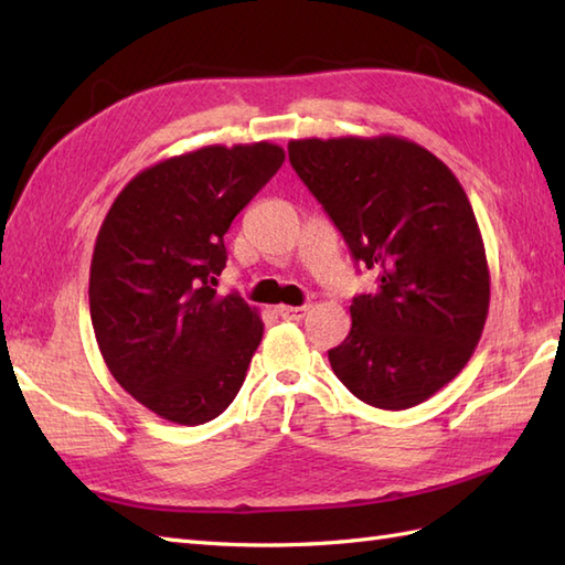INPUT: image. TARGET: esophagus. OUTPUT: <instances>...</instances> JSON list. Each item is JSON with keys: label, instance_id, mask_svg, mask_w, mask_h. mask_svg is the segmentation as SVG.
<instances>
[{"label": "esophagus", "instance_id": "34e87169", "mask_svg": "<svg viewBox=\"0 0 565 565\" xmlns=\"http://www.w3.org/2000/svg\"><path fill=\"white\" fill-rule=\"evenodd\" d=\"M276 310L284 320H303L308 316V306H279Z\"/></svg>", "mask_w": 565, "mask_h": 565}]
</instances>
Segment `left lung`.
<instances>
[{
    "label": "left lung",
    "mask_w": 565,
    "mask_h": 565,
    "mask_svg": "<svg viewBox=\"0 0 565 565\" xmlns=\"http://www.w3.org/2000/svg\"><path fill=\"white\" fill-rule=\"evenodd\" d=\"M289 160L352 257L379 274L374 291L354 296L347 340L328 352L334 376L381 411L425 403L471 359L490 306L463 186L398 136L291 140Z\"/></svg>",
    "instance_id": "1"
}]
</instances>
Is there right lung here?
I'll list each match as a JSON object with an SVG mask.
<instances>
[{"label": "right lung", "instance_id": "1", "mask_svg": "<svg viewBox=\"0 0 565 565\" xmlns=\"http://www.w3.org/2000/svg\"><path fill=\"white\" fill-rule=\"evenodd\" d=\"M284 162L274 142L209 146L136 174L99 227L89 313L111 376L177 425L218 417L243 386L264 326L215 294L223 235Z\"/></svg>", "mask_w": 565, "mask_h": 565}]
</instances>
